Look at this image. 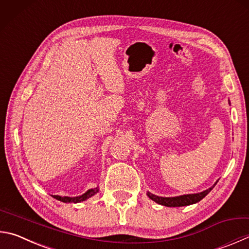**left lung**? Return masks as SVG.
I'll return each mask as SVG.
<instances>
[{"instance_id": "left-lung-1", "label": "left lung", "mask_w": 249, "mask_h": 249, "mask_svg": "<svg viewBox=\"0 0 249 249\" xmlns=\"http://www.w3.org/2000/svg\"><path fill=\"white\" fill-rule=\"evenodd\" d=\"M212 188H213V186L199 194H189V195H183L178 197H159V196L153 195V194L149 192L147 195L149 196L150 199L156 201L157 203H159V205L165 206V207H182V206L193 205V203L200 201L203 197H206L208 194L210 193Z\"/></svg>"}]
</instances>
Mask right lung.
I'll list each match as a JSON object with an SVG mask.
<instances>
[{"label":"right lung","instance_id":"1","mask_svg":"<svg viewBox=\"0 0 249 249\" xmlns=\"http://www.w3.org/2000/svg\"><path fill=\"white\" fill-rule=\"evenodd\" d=\"M99 192V188H94V189H89V191L86 192L85 194H83L81 196H78V197H61V196H53L55 199L57 200H61L63 202H80V201H84L86 199H88L89 197L93 196L94 194H97Z\"/></svg>","mask_w":249,"mask_h":249}]
</instances>
